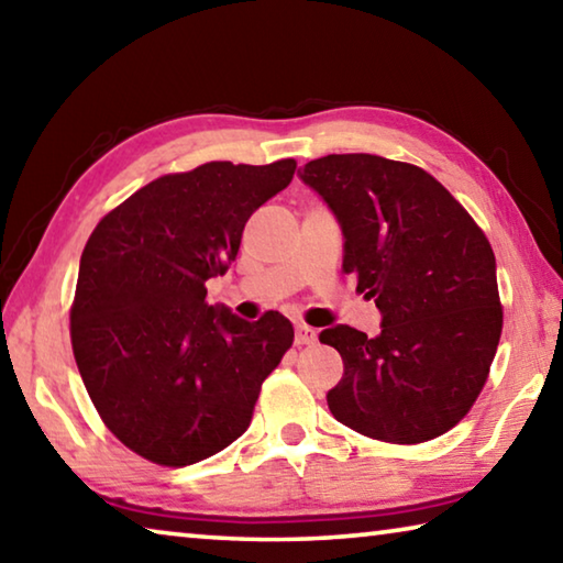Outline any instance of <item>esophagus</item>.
I'll list each match as a JSON object with an SVG mask.
<instances>
[{
	"mask_svg": "<svg viewBox=\"0 0 563 563\" xmlns=\"http://www.w3.org/2000/svg\"><path fill=\"white\" fill-rule=\"evenodd\" d=\"M318 340V332L312 330L310 325H298L295 328V345H312Z\"/></svg>",
	"mask_w": 563,
	"mask_h": 563,
	"instance_id": "34e87169",
	"label": "esophagus"
}]
</instances>
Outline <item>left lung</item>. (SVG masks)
Here are the masks:
<instances>
[{
	"label": "left lung",
	"mask_w": 563,
	"mask_h": 563,
	"mask_svg": "<svg viewBox=\"0 0 563 563\" xmlns=\"http://www.w3.org/2000/svg\"><path fill=\"white\" fill-rule=\"evenodd\" d=\"M300 178L325 198L345 235L342 271L383 312V332H320L345 375L332 417L379 442L450 432L489 377L501 338L497 261L487 235L440 180L373 154L310 161Z\"/></svg>",
	"instance_id": "1"
}]
</instances>
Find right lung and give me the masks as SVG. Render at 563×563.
<instances>
[{
    "label": "right lung",
    "mask_w": 563,
    "mask_h": 563,
    "mask_svg": "<svg viewBox=\"0 0 563 563\" xmlns=\"http://www.w3.org/2000/svg\"><path fill=\"white\" fill-rule=\"evenodd\" d=\"M295 166L211 161L166 174L103 216L84 245L74 360L103 424L144 460L186 466L225 450L290 350L288 318L218 310L206 280L231 268L247 218Z\"/></svg>",
    "instance_id": "right-lung-1"
}]
</instances>
